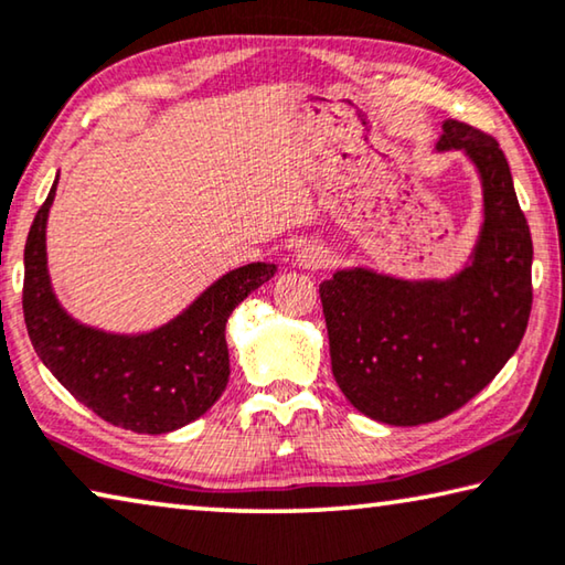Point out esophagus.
I'll return each instance as SVG.
<instances>
[{
  "mask_svg": "<svg viewBox=\"0 0 565 565\" xmlns=\"http://www.w3.org/2000/svg\"><path fill=\"white\" fill-rule=\"evenodd\" d=\"M295 265L302 270H326L331 265V253L323 245H306L295 255Z\"/></svg>",
  "mask_w": 565,
  "mask_h": 565,
  "instance_id": "esophagus-1",
  "label": "esophagus"
}]
</instances>
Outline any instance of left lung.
Instances as JSON below:
<instances>
[{"instance_id": "obj_1", "label": "left lung", "mask_w": 565, "mask_h": 565, "mask_svg": "<svg viewBox=\"0 0 565 565\" xmlns=\"http://www.w3.org/2000/svg\"><path fill=\"white\" fill-rule=\"evenodd\" d=\"M437 149H462L484 189L472 265L447 282L343 270L320 285L333 376L371 419L416 427L482 392L523 341L533 306V239L500 143L447 120Z\"/></svg>"}]
</instances>
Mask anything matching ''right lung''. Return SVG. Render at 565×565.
Listing matches in <instances>:
<instances>
[{
  "label": "right lung",
  "mask_w": 565,
  "mask_h": 565,
  "mask_svg": "<svg viewBox=\"0 0 565 565\" xmlns=\"http://www.w3.org/2000/svg\"><path fill=\"white\" fill-rule=\"evenodd\" d=\"M55 186L24 242L22 312L40 361L100 419L138 434H163L194 422L230 379L224 328L232 310L275 275L253 263L216 280L192 308L146 335H108L77 326L57 306L45 265V222Z\"/></svg>",
  "instance_id": "right-lung-1"
}]
</instances>
